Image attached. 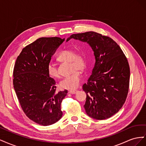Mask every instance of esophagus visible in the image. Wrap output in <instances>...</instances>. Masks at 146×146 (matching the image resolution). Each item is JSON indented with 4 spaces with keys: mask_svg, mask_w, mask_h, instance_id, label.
<instances>
[{
    "mask_svg": "<svg viewBox=\"0 0 146 146\" xmlns=\"http://www.w3.org/2000/svg\"><path fill=\"white\" fill-rule=\"evenodd\" d=\"M77 92V90H70V91H68V92H69V94H76Z\"/></svg>",
    "mask_w": 146,
    "mask_h": 146,
    "instance_id": "34e87169",
    "label": "esophagus"
}]
</instances>
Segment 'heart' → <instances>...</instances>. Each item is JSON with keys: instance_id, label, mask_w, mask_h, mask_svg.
<instances>
[{"instance_id": "b5f03b06", "label": "heart", "mask_w": 146, "mask_h": 146, "mask_svg": "<svg viewBox=\"0 0 146 146\" xmlns=\"http://www.w3.org/2000/svg\"><path fill=\"white\" fill-rule=\"evenodd\" d=\"M58 59L64 62H70L72 70H74L71 75L64 78L60 82V88L66 90H74L78 88L80 83L81 75L76 69L80 70L85 69L86 62L85 55L81 52L75 53L72 49H66L60 53ZM47 71L48 74L53 78H58L59 77L56 67L52 63H48Z\"/></svg>"}]
</instances>
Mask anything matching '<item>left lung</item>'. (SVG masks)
<instances>
[{"instance_id": "left-lung-1", "label": "left lung", "mask_w": 146, "mask_h": 146, "mask_svg": "<svg viewBox=\"0 0 146 146\" xmlns=\"http://www.w3.org/2000/svg\"><path fill=\"white\" fill-rule=\"evenodd\" d=\"M86 42L91 47L95 64L88 82L84 108L91 118L104 120L117 113L125 103L129 87L130 68L121 47L108 36L94 32L73 34L70 39Z\"/></svg>"}]
</instances>
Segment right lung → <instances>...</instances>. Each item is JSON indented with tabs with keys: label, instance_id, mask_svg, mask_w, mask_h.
Returning <instances> with one entry per match:
<instances>
[{
	"label": "right lung",
	"instance_id": "1",
	"mask_svg": "<svg viewBox=\"0 0 146 146\" xmlns=\"http://www.w3.org/2000/svg\"><path fill=\"white\" fill-rule=\"evenodd\" d=\"M64 39L40 38L24 47L13 70V86L25 115L39 125H50L63 116L61 104L68 91L56 92L47 65Z\"/></svg>",
	"mask_w": 146,
	"mask_h": 146
}]
</instances>
